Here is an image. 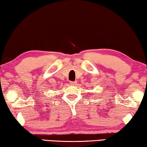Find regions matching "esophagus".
I'll return each instance as SVG.
<instances>
[{
    "instance_id": "34e87169",
    "label": "esophagus",
    "mask_w": 147,
    "mask_h": 147,
    "mask_svg": "<svg viewBox=\"0 0 147 147\" xmlns=\"http://www.w3.org/2000/svg\"><path fill=\"white\" fill-rule=\"evenodd\" d=\"M70 85L71 86H76V84H77V82H70Z\"/></svg>"
}]
</instances>
